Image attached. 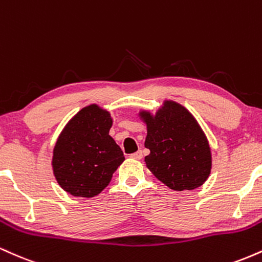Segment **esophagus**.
I'll return each mask as SVG.
<instances>
[{
	"mask_svg": "<svg viewBox=\"0 0 262 262\" xmlns=\"http://www.w3.org/2000/svg\"><path fill=\"white\" fill-rule=\"evenodd\" d=\"M130 158L134 159V160H140V159L143 158V151H141V150H139V151H137V152H134V154H132Z\"/></svg>",
	"mask_w": 262,
	"mask_h": 262,
	"instance_id": "34e87169",
	"label": "esophagus"
}]
</instances>
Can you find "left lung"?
Returning a JSON list of instances; mask_svg holds the SVG:
<instances>
[{
	"instance_id": "obj_1",
	"label": "left lung",
	"mask_w": 262,
	"mask_h": 262,
	"mask_svg": "<svg viewBox=\"0 0 262 262\" xmlns=\"http://www.w3.org/2000/svg\"><path fill=\"white\" fill-rule=\"evenodd\" d=\"M139 116L148 129L145 164L152 175L175 191L202 186L212 169V154L196 118L173 101H165L155 114L143 111Z\"/></svg>"
}]
</instances>
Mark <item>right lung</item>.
Segmentation results:
<instances>
[{
    "mask_svg": "<svg viewBox=\"0 0 262 262\" xmlns=\"http://www.w3.org/2000/svg\"><path fill=\"white\" fill-rule=\"evenodd\" d=\"M112 118L97 104L75 114L62 129L53 151V172L64 191L91 198L107 187L124 161L122 149L110 135Z\"/></svg>",
    "mask_w": 262,
    "mask_h": 262,
    "instance_id": "add662e5",
    "label": "right lung"
}]
</instances>
